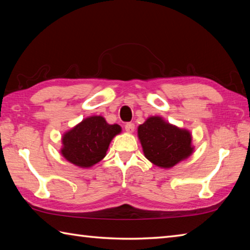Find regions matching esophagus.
Returning <instances> with one entry per match:
<instances>
[{
    "label": "esophagus",
    "instance_id": "esophagus-1",
    "mask_svg": "<svg viewBox=\"0 0 250 250\" xmlns=\"http://www.w3.org/2000/svg\"><path fill=\"white\" fill-rule=\"evenodd\" d=\"M125 129L126 132H128V133H132V132H133L135 129V125H134V124H132V122H128V124H125Z\"/></svg>",
    "mask_w": 250,
    "mask_h": 250
}]
</instances>
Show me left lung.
Masks as SVG:
<instances>
[{
    "label": "left lung",
    "mask_w": 250,
    "mask_h": 250,
    "mask_svg": "<svg viewBox=\"0 0 250 250\" xmlns=\"http://www.w3.org/2000/svg\"><path fill=\"white\" fill-rule=\"evenodd\" d=\"M146 159L161 168H171L194 151L192 135L187 129L169 124L160 116L148 117L137 128Z\"/></svg>",
    "instance_id": "obj_1"
}]
</instances>
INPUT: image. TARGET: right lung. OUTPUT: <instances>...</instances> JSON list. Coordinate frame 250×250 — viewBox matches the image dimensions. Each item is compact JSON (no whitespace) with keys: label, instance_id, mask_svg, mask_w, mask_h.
Instances as JSON below:
<instances>
[{"label":"right lung","instance_id":"add662e5","mask_svg":"<svg viewBox=\"0 0 250 250\" xmlns=\"http://www.w3.org/2000/svg\"><path fill=\"white\" fill-rule=\"evenodd\" d=\"M120 133L121 126L107 124L104 117H87L62 135L61 155L78 167H91L106 156L111 140Z\"/></svg>","mask_w":250,"mask_h":250}]
</instances>
